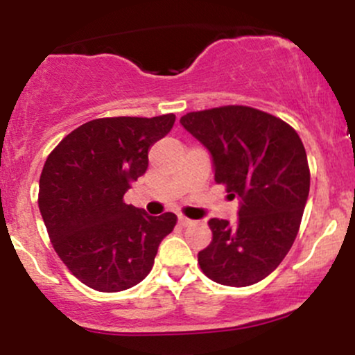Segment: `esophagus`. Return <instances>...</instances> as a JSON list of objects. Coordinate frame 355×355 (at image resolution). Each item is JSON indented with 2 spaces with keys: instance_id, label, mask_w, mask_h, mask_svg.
<instances>
[{
  "instance_id": "1",
  "label": "esophagus",
  "mask_w": 355,
  "mask_h": 355,
  "mask_svg": "<svg viewBox=\"0 0 355 355\" xmlns=\"http://www.w3.org/2000/svg\"><path fill=\"white\" fill-rule=\"evenodd\" d=\"M178 223H180L182 227H191V225H195V220L187 218V217H183V215H180V217H178Z\"/></svg>"
}]
</instances>
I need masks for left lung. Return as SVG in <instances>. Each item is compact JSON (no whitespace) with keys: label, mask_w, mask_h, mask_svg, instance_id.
I'll return each mask as SVG.
<instances>
[{"label":"left lung","mask_w":355,"mask_h":355,"mask_svg":"<svg viewBox=\"0 0 355 355\" xmlns=\"http://www.w3.org/2000/svg\"><path fill=\"white\" fill-rule=\"evenodd\" d=\"M180 123L211 155L215 182L240 198L239 218H210V245L198 252L214 282L247 287L279 267L307 203L311 172L297 132L257 108L229 105L191 112Z\"/></svg>","instance_id":"1"}]
</instances>
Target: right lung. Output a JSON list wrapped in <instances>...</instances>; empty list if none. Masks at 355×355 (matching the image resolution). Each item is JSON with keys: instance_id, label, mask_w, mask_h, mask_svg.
<instances>
[{"instance_id": "add662e5", "label": "right lung", "mask_w": 355, "mask_h": 355, "mask_svg": "<svg viewBox=\"0 0 355 355\" xmlns=\"http://www.w3.org/2000/svg\"><path fill=\"white\" fill-rule=\"evenodd\" d=\"M175 115L96 118L48 155L38 207L53 248L76 279L100 292L133 287L152 270L158 245L177 223L152 217L123 195L148 168V150Z\"/></svg>"}]
</instances>
